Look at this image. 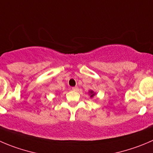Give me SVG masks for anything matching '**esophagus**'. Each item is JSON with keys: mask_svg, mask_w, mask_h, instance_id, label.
Returning a JSON list of instances; mask_svg holds the SVG:
<instances>
[{"mask_svg": "<svg viewBox=\"0 0 153 153\" xmlns=\"http://www.w3.org/2000/svg\"><path fill=\"white\" fill-rule=\"evenodd\" d=\"M72 90H73V91H76V92H78V90H79V89H78V87H72Z\"/></svg>", "mask_w": 153, "mask_h": 153, "instance_id": "1", "label": "esophagus"}]
</instances>
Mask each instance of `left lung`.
Masks as SVG:
<instances>
[{
    "instance_id": "1",
    "label": "left lung",
    "mask_w": 153,
    "mask_h": 153,
    "mask_svg": "<svg viewBox=\"0 0 153 153\" xmlns=\"http://www.w3.org/2000/svg\"><path fill=\"white\" fill-rule=\"evenodd\" d=\"M88 93H89V95H90V98H93V96H94L95 95H96V93H95V92L93 91V90H90V91H89Z\"/></svg>"
}]
</instances>
